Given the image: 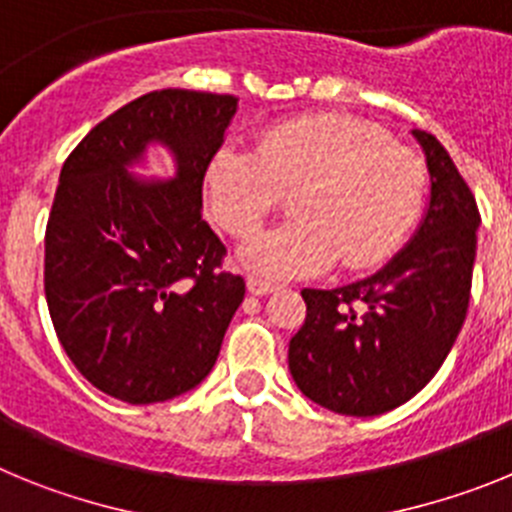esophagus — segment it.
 I'll return each mask as SVG.
<instances>
[{
  "mask_svg": "<svg viewBox=\"0 0 512 512\" xmlns=\"http://www.w3.org/2000/svg\"><path fill=\"white\" fill-rule=\"evenodd\" d=\"M246 287H248V292H251V295L261 297V295H271V292H277L279 284L269 282V279H261V277H248Z\"/></svg>",
  "mask_w": 512,
  "mask_h": 512,
  "instance_id": "obj_1",
  "label": "esophagus"
}]
</instances>
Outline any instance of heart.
<instances>
[{"mask_svg": "<svg viewBox=\"0 0 512 512\" xmlns=\"http://www.w3.org/2000/svg\"><path fill=\"white\" fill-rule=\"evenodd\" d=\"M423 189L413 151L348 115L279 122L253 151L225 146L205 169L207 212L235 238L256 233L292 192V220L238 251L248 271L277 279L315 277L336 259L346 271L387 261L418 220Z\"/></svg>", "mask_w": 512, "mask_h": 512, "instance_id": "heart-1", "label": "heart"}]
</instances>
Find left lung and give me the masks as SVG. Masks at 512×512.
Segmentation results:
<instances>
[{
    "instance_id": "1",
    "label": "left lung",
    "mask_w": 512,
    "mask_h": 512,
    "mask_svg": "<svg viewBox=\"0 0 512 512\" xmlns=\"http://www.w3.org/2000/svg\"><path fill=\"white\" fill-rule=\"evenodd\" d=\"M428 169V205L405 248L377 274L336 289H302L307 318L289 341L305 397L338 415L400 408L441 369L469 307L479 210L446 148L413 130Z\"/></svg>"
}]
</instances>
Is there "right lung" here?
Here are the masks:
<instances>
[{"mask_svg":"<svg viewBox=\"0 0 512 512\" xmlns=\"http://www.w3.org/2000/svg\"><path fill=\"white\" fill-rule=\"evenodd\" d=\"M238 110L230 94L161 89L94 125L58 176L45 228V300L81 377L130 405L194 390L215 366L246 282L202 220L205 169ZM175 161L143 180L147 148Z\"/></svg>","mask_w":512,"mask_h":512,"instance_id":"obj_1","label":"right lung"}]
</instances>
